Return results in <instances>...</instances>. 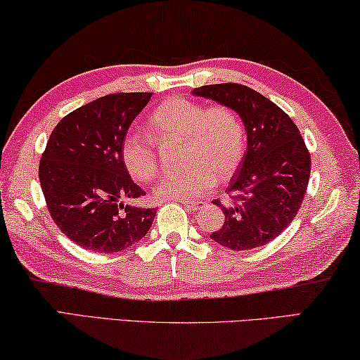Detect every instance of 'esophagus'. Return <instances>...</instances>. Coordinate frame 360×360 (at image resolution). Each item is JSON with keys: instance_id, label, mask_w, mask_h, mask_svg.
Returning <instances> with one entry per match:
<instances>
[{"instance_id": "1", "label": "esophagus", "mask_w": 360, "mask_h": 360, "mask_svg": "<svg viewBox=\"0 0 360 360\" xmlns=\"http://www.w3.org/2000/svg\"><path fill=\"white\" fill-rule=\"evenodd\" d=\"M182 203H184V207L191 208L192 211H197L198 208H202V207H203V203H202V202H189V200H182Z\"/></svg>"}]
</instances>
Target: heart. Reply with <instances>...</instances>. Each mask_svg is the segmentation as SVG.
<instances>
[{
  "instance_id": "b5f03b06",
  "label": "heart",
  "mask_w": 360,
  "mask_h": 360,
  "mask_svg": "<svg viewBox=\"0 0 360 360\" xmlns=\"http://www.w3.org/2000/svg\"><path fill=\"white\" fill-rule=\"evenodd\" d=\"M158 141L184 139L181 173L167 174L155 186L158 200H195L216 184V176L227 179L240 165L247 139L242 120L229 107L203 104L186 98L162 102L147 120ZM122 158L131 178L150 181L157 174L155 144L139 133H129L122 142Z\"/></svg>"
}]
</instances>
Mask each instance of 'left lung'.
Listing matches in <instances>:
<instances>
[{"mask_svg":"<svg viewBox=\"0 0 360 360\" xmlns=\"http://www.w3.org/2000/svg\"><path fill=\"white\" fill-rule=\"evenodd\" d=\"M193 96L232 108L247 133V152L227 187L233 203L213 202L226 219L210 237L236 252L262 247L287 229L303 203L311 157L300 129L281 107L243 84H207Z\"/></svg>","mask_w":360,"mask_h":360,"instance_id":"obj_1","label":"left lung"}]
</instances>
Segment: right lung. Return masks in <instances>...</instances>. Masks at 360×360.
I'll use <instances>...</instances> for the list:
<instances>
[{
  "instance_id": "add662e5",
  "label": "right lung",
  "mask_w": 360,
  "mask_h": 360,
  "mask_svg": "<svg viewBox=\"0 0 360 360\" xmlns=\"http://www.w3.org/2000/svg\"><path fill=\"white\" fill-rule=\"evenodd\" d=\"M152 93L107 94L57 123L39 162V184L56 226L79 247L117 253L139 242L155 208L128 200L146 195L131 179L122 142Z\"/></svg>"
}]
</instances>
